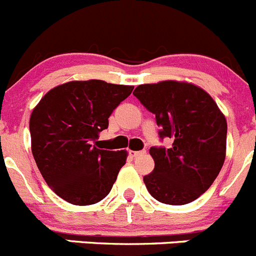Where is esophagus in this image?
Segmentation results:
<instances>
[{"label":"esophagus","instance_id":"obj_1","mask_svg":"<svg viewBox=\"0 0 256 256\" xmlns=\"http://www.w3.org/2000/svg\"><path fill=\"white\" fill-rule=\"evenodd\" d=\"M145 150H140V152H134V150H130V155L132 158H136V156H139V155L144 154Z\"/></svg>","mask_w":256,"mask_h":256}]
</instances>
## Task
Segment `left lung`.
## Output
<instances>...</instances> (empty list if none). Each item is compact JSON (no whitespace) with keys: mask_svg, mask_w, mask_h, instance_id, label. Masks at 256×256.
<instances>
[{"mask_svg":"<svg viewBox=\"0 0 256 256\" xmlns=\"http://www.w3.org/2000/svg\"><path fill=\"white\" fill-rule=\"evenodd\" d=\"M134 96L155 114L159 136L173 142L169 149L150 148L154 170L144 176L150 194L166 204H190L206 192L226 156L228 122L202 88L164 80L138 86Z\"/></svg>","mask_w":256,"mask_h":256,"instance_id":"8db88e82","label":"left lung"}]
</instances>
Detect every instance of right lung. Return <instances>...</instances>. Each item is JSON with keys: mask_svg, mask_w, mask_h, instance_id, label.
<instances>
[{"mask_svg": "<svg viewBox=\"0 0 256 256\" xmlns=\"http://www.w3.org/2000/svg\"><path fill=\"white\" fill-rule=\"evenodd\" d=\"M132 90L98 80H73L50 90L31 114V152L38 168L69 204H97L111 190L128 152L97 149L93 142Z\"/></svg>", "mask_w": 256, "mask_h": 256, "instance_id": "add662e5", "label": "right lung"}]
</instances>
